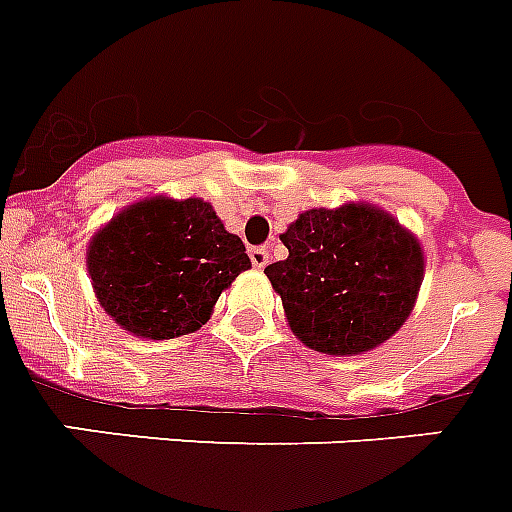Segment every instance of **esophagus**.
<instances>
[{
    "mask_svg": "<svg viewBox=\"0 0 512 512\" xmlns=\"http://www.w3.org/2000/svg\"><path fill=\"white\" fill-rule=\"evenodd\" d=\"M251 261L253 267L256 269H264L269 264V251L264 248V245H259V248H251Z\"/></svg>",
    "mask_w": 512,
    "mask_h": 512,
    "instance_id": "obj_1",
    "label": "esophagus"
}]
</instances>
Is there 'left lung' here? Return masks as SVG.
<instances>
[{
  "label": "left lung",
  "mask_w": 512,
  "mask_h": 512,
  "mask_svg": "<svg viewBox=\"0 0 512 512\" xmlns=\"http://www.w3.org/2000/svg\"><path fill=\"white\" fill-rule=\"evenodd\" d=\"M288 259L264 269L309 349H378L412 314L425 272L420 240L372 203L309 208L280 235Z\"/></svg>",
  "instance_id": "8db88e82"
}]
</instances>
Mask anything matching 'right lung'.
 Here are the masks:
<instances>
[{
  "label": "right lung",
  "mask_w": 512,
  "mask_h": 512,
  "mask_svg": "<svg viewBox=\"0 0 512 512\" xmlns=\"http://www.w3.org/2000/svg\"><path fill=\"white\" fill-rule=\"evenodd\" d=\"M243 240L224 230L214 206L166 195L121 208L94 232L87 272L94 296L124 330L147 341L195 333L240 272Z\"/></svg>",
  "instance_id": "obj_1"
}]
</instances>
